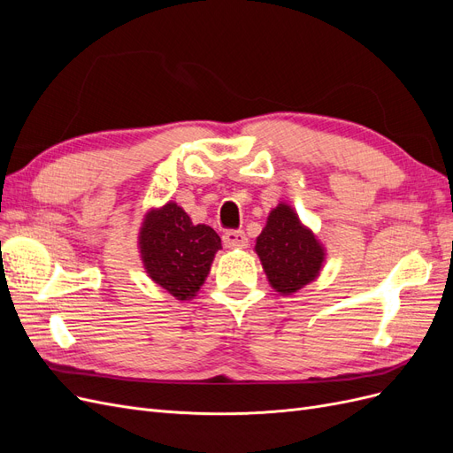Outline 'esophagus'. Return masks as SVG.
<instances>
[{
  "label": "esophagus",
  "instance_id": "34e87169",
  "mask_svg": "<svg viewBox=\"0 0 453 453\" xmlns=\"http://www.w3.org/2000/svg\"><path fill=\"white\" fill-rule=\"evenodd\" d=\"M223 243L228 250H243L248 248V236L243 230H226L223 234Z\"/></svg>",
  "mask_w": 453,
  "mask_h": 453
}]
</instances>
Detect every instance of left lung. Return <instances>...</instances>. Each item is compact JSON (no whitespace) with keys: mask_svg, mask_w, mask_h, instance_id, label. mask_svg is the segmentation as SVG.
<instances>
[{"mask_svg":"<svg viewBox=\"0 0 453 453\" xmlns=\"http://www.w3.org/2000/svg\"><path fill=\"white\" fill-rule=\"evenodd\" d=\"M255 251L270 285L281 295H291L318 278L323 248L311 230L300 225L289 205L280 203L268 215L265 230L257 238Z\"/></svg>","mask_w":453,"mask_h":453,"instance_id":"1","label":"left lung"}]
</instances>
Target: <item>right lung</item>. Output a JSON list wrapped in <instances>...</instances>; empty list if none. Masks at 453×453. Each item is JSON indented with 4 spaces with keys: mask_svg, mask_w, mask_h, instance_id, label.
<instances>
[{
    "mask_svg": "<svg viewBox=\"0 0 453 453\" xmlns=\"http://www.w3.org/2000/svg\"><path fill=\"white\" fill-rule=\"evenodd\" d=\"M140 248L153 281L177 300H188L208 278L211 260L221 250V238L211 226L193 225L180 205L170 202L147 213Z\"/></svg>",
    "mask_w": 453,
    "mask_h": 453,
    "instance_id": "add662e5",
    "label": "right lung"
}]
</instances>
